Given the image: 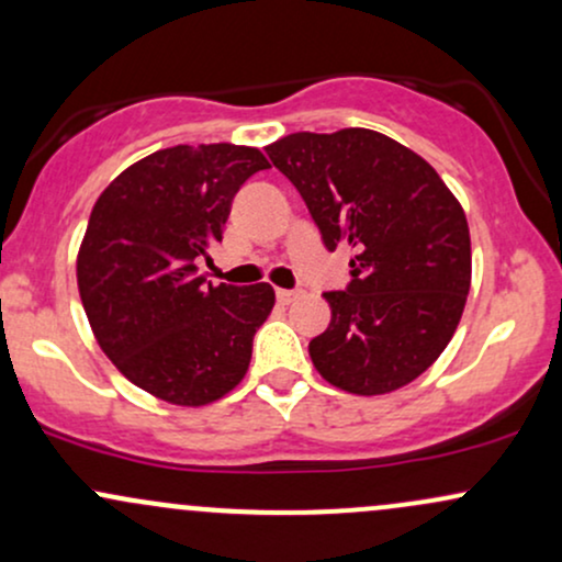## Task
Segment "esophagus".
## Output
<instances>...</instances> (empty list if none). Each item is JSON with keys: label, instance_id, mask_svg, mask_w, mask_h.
Returning <instances> with one entry per match:
<instances>
[{"label": "esophagus", "instance_id": "obj_1", "mask_svg": "<svg viewBox=\"0 0 562 562\" xmlns=\"http://www.w3.org/2000/svg\"><path fill=\"white\" fill-rule=\"evenodd\" d=\"M301 295V290H285V288H280L277 290V301L280 303H290V301H295Z\"/></svg>", "mask_w": 562, "mask_h": 562}]
</instances>
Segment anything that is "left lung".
Instances as JSON below:
<instances>
[{
  "label": "left lung",
  "instance_id": "1",
  "mask_svg": "<svg viewBox=\"0 0 562 562\" xmlns=\"http://www.w3.org/2000/svg\"><path fill=\"white\" fill-rule=\"evenodd\" d=\"M301 192L327 250L351 245V282L325 293L308 357L359 396L423 375L460 325L470 290L468 218L434 166L372 128L299 132L267 147Z\"/></svg>",
  "mask_w": 562,
  "mask_h": 562
}]
</instances>
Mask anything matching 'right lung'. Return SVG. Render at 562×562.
Segmentation results:
<instances>
[{"instance_id": "obj_1", "label": "right lung", "mask_w": 562, "mask_h": 562, "mask_svg": "<svg viewBox=\"0 0 562 562\" xmlns=\"http://www.w3.org/2000/svg\"><path fill=\"white\" fill-rule=\"evenodd\" d=\"M263 169L256 147L177 145L97 198L76 261L83 312L121 375L164 402L211 404L248 372L274 290L211 285L198 259L222 243L232 198Z\"/></svg>"}]
</instances>
